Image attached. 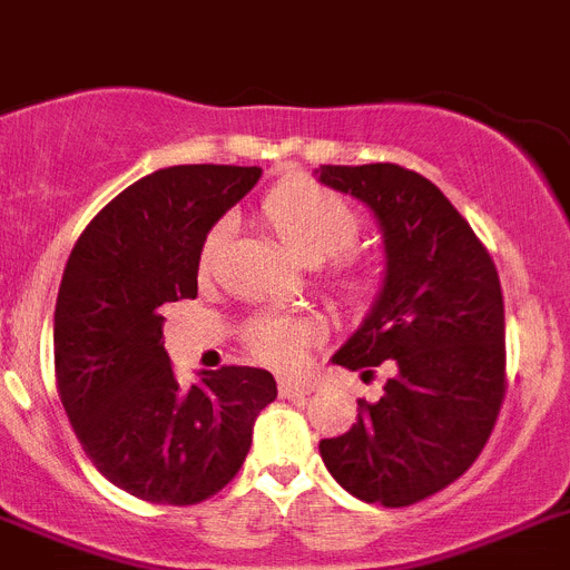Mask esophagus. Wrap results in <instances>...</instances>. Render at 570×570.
Masks as SVG:
<instances>
[{"label": "esophagus", "mask_w": 570, "mask_h": 570, "mask_svg": "<svg viewBox=\"0 0 570 570\" xmlns=\"http://www.w3.org/2000/svg\"><path fill=\"white\" fill-rule=\"evenodd\" d=\"M313 394V385L309 382H295V380H281V396L289 400V396H307Z\"/></svg>", "instance_id": "obj_1"}]
</instances>
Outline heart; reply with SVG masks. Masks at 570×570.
I'll return each mask as SVG.
<instances>
[{
  "instance_id": "heart-1",
  "label": "heart",
  "mask_w": 570,
  "mask_h": 570,
  "mask_svg": "<svg viewBox=\"0 0 570 570\" xmlns=\"http://www.w3.org/2000/svg\"><path fill=\"white\" fill-rule=\"evenodd\" d=\"M261 219L301 263L315 266L333 256L334 261L330 262L333 277L347 298H365L371 293L367 272L353 266L342 255L358 237V214L336 194L322 188L318 181L304 179V176L277 181L261 199ZM219 243H223V226L205 237L203 255H199L203 272L214 269ZM313 336V327L281 313H257L243 324V342L248 351L275 367L298 365Z\"/></svg>"
}]
</instances>
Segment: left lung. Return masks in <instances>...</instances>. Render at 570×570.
Instances as JSON below:
<instances>
[{
  "label": "left lung",
  "instance_id": "8db88e82",
  "mask_svg": "<svg viewBox=\"0 0 570 570\" xmlns=\"http://www.w3.org/2000/svg\"><path fill=\"white\" fill-rule=\"evenodd\" d=\"M318 181L374 212L385 281L333 362L389 367L376 403L318 443L344 490L382 507L429 499L470 470L504 403V298L490 252L425 176L400 165H322Z\"/></svg>",
  "mask_w": 570,
  "mask_h": 570
}]
</instances>
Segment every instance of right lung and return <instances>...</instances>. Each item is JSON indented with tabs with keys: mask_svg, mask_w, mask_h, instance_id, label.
Masks as SVG:
<instances>
[{
	"mask_svg": "<svg viewBox=\"0 0 570 570\" xmlns=\"http://www.w3.org/2000/svg\"><path fill=\"white\" fill-rule=\"evenodd\" d=\"M261 167L176 165L115 196L66 263L55 309L57 394L98 472L153 504H199L240 472L277 396L261 367L203 371L181 389L161 307L196 298L203 243Z\"/></svg>",
	"mask_w": 570,
	"mask_h": 570,
	"instance_id": "right-lung-1",
	"label": "right lung"
}]
</instances>
